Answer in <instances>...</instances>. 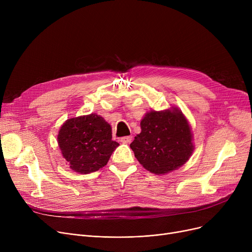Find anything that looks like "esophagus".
I'll return each mask as SVG.
<instances>
[{
    "instance_id": "34e87169",
    "label": "esophagus",
    "mask_w": 252,
    "mask_h": 252,
    "mask_svg": "<svg viewBox=\"0 0 252 252\" xmlns=\"http://www.w3.org/2000/svg\"><path fill=\"white\" fill-rule=\"evenodd\" d=\"M131 140H133V137H131V136H126V137L121 138V142H122V143H125V144L130 143Z\"/></svg>"
}]
</instances>
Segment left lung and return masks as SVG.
<instances>
[{"instance_id": "left-lung-1", "label": "left lung", "mask_w": 252, "mask_h": 252, "mask_svg": "<svg viewBox=\"0 0 252 252\" xmlns=\"http://www.w3.org/2000/svg\"><path fill=\"white\" fill-rule=\"evenodd\" d=\"M141 133L130 143L138 161L156 175L182 166L194 146L190 126L182 111H150L141 121Z\"/></svg>"}]
</instances>
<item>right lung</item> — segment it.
<instances>
[{
    "instance_id": "1",
    "label": "right lung",
    "mask_w": 252,
    "mask_h": 252,
    "mask_svg": "<svg viewBox=\"0 0 252 252\" xmlns=\"http://www.w3.org/2000/svg\"><path fill=\"white\" fill-rule=\"evenodd\" d=\"M58 144L69 167L81 174L94 173L107 164L119 145L112 141L110 125L95 113L66 121Z\"/></svg>"
}]
</instances>
